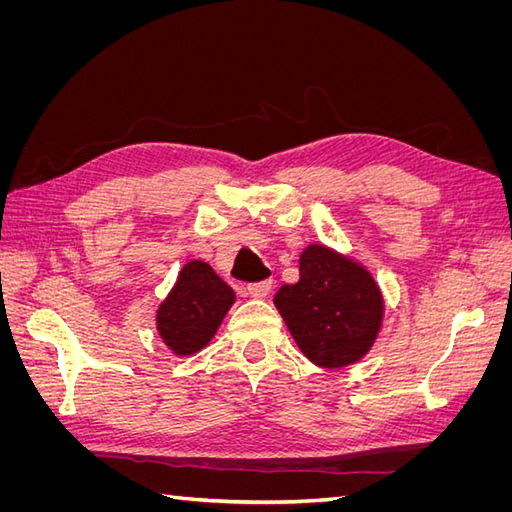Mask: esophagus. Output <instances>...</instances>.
<instances>
[{
    "instance_id": "1",
    "label": "esophagus",
    "mask_w": 512,
    "mask_h": 512,
    "mask_svg": "<svg viewBox=\"0 0 512 512\" xmlns=\"http://www.w3.org/2000/svg\"><path fill=\"white\" fill-rule=\"evenodd\" d=\"M247 292H250V297L254 299H265L267 294L271 292V282H256V284H247Z\"/></svg>"
}]
</instances>
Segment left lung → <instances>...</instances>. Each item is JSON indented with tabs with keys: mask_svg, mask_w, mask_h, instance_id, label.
Masks as SVG:
<instances>
[{
	"mask_svg": "<svg viewBox=\"0 0 512 512\" xmlns=\"http://www.w3.org/2000/svg\"><path fill=\"white\" fill-rule=\"evenodd\" d=\"M273 303L309 361L339 369L361 361L378 339L384 297L361 262L322 243L299 258V282L284 284Z\"/></svg>",
	"mask_w": 512,
	"mask_h": 512,
	"instance_id": "8db88e82",
	"label": "left lung"
}]
</instances>
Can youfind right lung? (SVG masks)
<instances>
[{
  "mask_svg": "<svg viewBox=\"0 0 512 512\" xmlns=\"http://www.w3.org/2000/svg\"><path fill=\"white\" fill-rule=\"evenodd\" d=\"M232 303L235 290L207 262H185L156 312L158 335L173 354H194L211 342Z\"/></svg>",
  "mask_w": 512,
  "mask_h": 512,
  "instance_id": "right-lung-1",
  "label": "right lung"
}]
</instances>
